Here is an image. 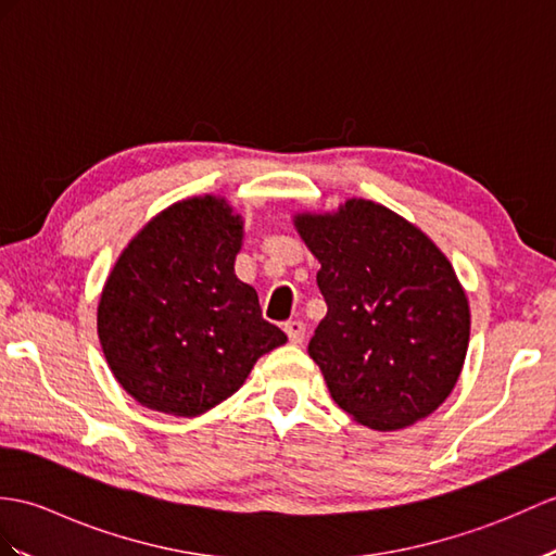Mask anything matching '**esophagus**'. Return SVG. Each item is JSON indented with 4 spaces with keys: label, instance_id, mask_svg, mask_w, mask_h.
Wrapping results in <instances>:
<instances>
[{
    "label": "esophagus",
    "instance_id": "34e87169",
    "mask_svg": "<svg viewBox=\"0 0 556 556\" xmlns=\"http://www.w3.org/2000/svg\"><path fill=\"white\" fill-rule=\"evenodd\" d=\"M283 331H287V337H289V341L291 343H303V339H305V325L301 319H291V321H287V325H283Z\"/></svg>",
    "mask_w": 556,
    "mask_h": 556
}]
</instances>
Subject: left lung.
<instances>
[{"instance_id": "8db88e82", "label": "left lung", "mask_w": 556, "mask_h": 556, "mask_svg": "<svg viewBox=\"0 0 556 556\" xmlns=\"http://www.w3.org/2000/svg\"><path fill=\"white\" fill-rule=\"evenodd\" d=\"M321 269L327 301L307 353L343 412L377 431L429 417L459 379L469 301L441 249L405 217L365 199L293 217Z\"/></svg>"}]
</instances>
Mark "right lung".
Masks as SVG:
<instances>
[{
	"label": "right lung",
	"mask_w": 556,
	"mask_h": 556,
	"mask_svg": "<svg viewBox=\"0 0 556 556\" xmlns=\"http://www.w3.org/2000/svg\"><path fill=\"white\" fill-rule=\"evenodd\" d=\"M241 239V215L225 199L193 197L153 217L115 261L97 331L113 377L139 405L199 417L287 343L235 275Z\"/></svg>",
	"instance_id": "1"
}]
</instances>
